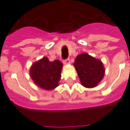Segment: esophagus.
Instances as JSON below:
<instances>
[{
	"label": "esophagus",
	"instance_id": "1",
	"mask_svg": "<svg viewBox=\"0 0 130 130\" xmlns=\"http://www.w3.org/2000/svg\"><path fill=\"white\" fill-rule=\"evenodd\" d=\"M63 63H64V64H66V65L69 64V63H70V59L68 58V59H67L64 60V61H63Z\"/></svg>",
	"mask_w": 130,
	"mask_h": 130
}]
</instances>
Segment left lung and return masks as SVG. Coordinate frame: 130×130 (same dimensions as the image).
Instances as JSON below:
<instances>
[{
	"instance_id": "8db88e82",
	"label": "left lung",
	"mask_w": 130,
	"mask_h": 130,
	"mask_svg": "<svg viewBox=\"0 0 130 130\" xmlns=\"http://www.w3.org/2000/svg\"><path fill=\"white\" fill-rule=\"evenodd\" d=\"M73 65L82 85L87 88L96 87L105 74L103 63L85 53L77 56Z\"/></svg>"
}]
</instances>
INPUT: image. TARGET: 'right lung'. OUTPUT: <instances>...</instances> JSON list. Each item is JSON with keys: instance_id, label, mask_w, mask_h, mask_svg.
Returning a JSON list of instances; mask_svg holds the SVG:
<instances>
[{"instance_id": "obj_1", "label": "right lung", "mask_w": 130, "mask_h": 130, "mask_svg": "<svg viewBox=\"0 0 130 130\" xmlns=\"http://www.w3.org/2000/svg\"><path fill=\"white\" fill-rule=\"evenodd\" d=\"M63 63L59 60L51 62L47 57L35 62L30 69L32 81L40 88L53 90L59 85Z\"/></svg>"}]
</instances>
